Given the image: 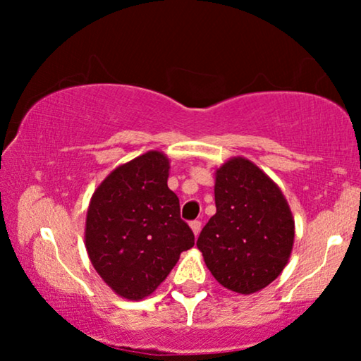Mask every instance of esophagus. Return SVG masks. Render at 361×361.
I'll use <instances>...</instances> for the list:
<instances>
[{
	"mask_svg": "<svg viewBox=\"0 0 361 361\" xmlns=\"http://www.w3.org/2000/svg\"><path fill=\"white\" fill-rule=\"evenodd\" d=\"M190 228H192V231H194V235L197 236L202 230V221L200 220H192L190 221Z\"/></svg>",
	"mask_w": 361,
	"mask_h": 361,
	"instance_id": "34e87169",
	"label": "esophagus"
}]
</instances>
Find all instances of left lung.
<instances>
[{"instance_id":"1","label":"left lung","mask_w":361,"mask_h":361,"mask_svg":"<svg viewBox=\"0 0 361 361\" xmlns=\"http://www.w3.org/2000/svg\"><path fill=\"white\" fill-rule=\"evenodd\" d=\"M215 205L197 240L207 268L235 293L266 288L288 264L294 243L283 192L253 162L235 157L216 171Z\"/></svg>"}]
</instances>
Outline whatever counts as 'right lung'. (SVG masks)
Segmentation results:
<instances>
[{
  "instance_id": "add662e5",
  "label": "right lung",
  "mask_w": 361,
  "mask_h": 361,
  "mask_svg": "<svg viewBox=\"0 0 361 361\" xmlns=\"http://www.w3.org/2000/svg\"><path fill=\"white\" fill-rule=\"evenodd\" d=\"M167 177L169 159L149 151L116 167L88 205L85 246L93 268L130 300L154 293L182 251L194 246Z\"/></svg>"
}]
</instances>
